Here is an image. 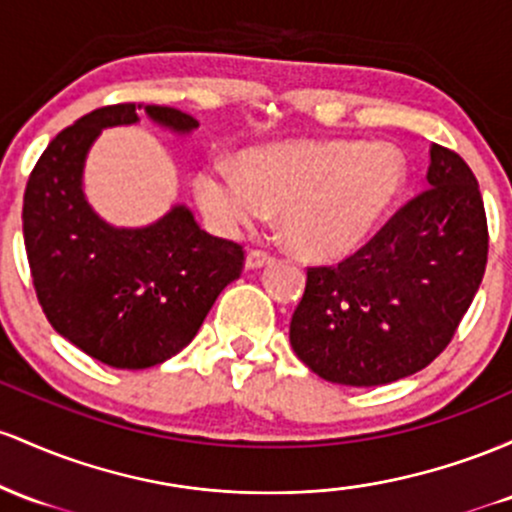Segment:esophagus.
I'll return each instance as SVG.
<instances>
[{
  "label": "esophagus",
  "mask_w": 512,
  "mask_h": 512,
  "mask_svg": "<svg viewBox=\"0 0 512 512\" xmlns=\"http://www.w3.org/2000/svg\"><path fill=\"white\" fill-rule=\"evenodd\" d=\"M271 261H273V256L266 254V251H261V249H251L249 254H246V268H251V271H254V268L268 266Z\"/></svg>",
  "instance_id": "34e87169"
}]
</instances>
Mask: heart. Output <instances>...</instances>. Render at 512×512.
Returning <instances> with one entry per match:
<instances>
[{
    "label": "heart",
    "instance_id": "1",
    "mask_svg": "<svg viewBox=\"0 0 512 512\" xmlns=\"http://www.w3.org/2000/svg\"><path fill=\"white\" fill-rule=\"evenodd\" d=\"M406 183V164L389 145L283 142L244 154L241 171L222 159L195 176L205 217L225 234L266 220L280 208L292 249L312 261H333L363 244Z\"/></svg>",
    "mask_w": 512,
    "mask_h": 512
}]
</instances>
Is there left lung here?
I'll return each mask as SVG.
<instances>
[{
  "instance_id": "8db88e82",
  "label": "left lung",
  "mask_w": 512,
  "mask_h": 512,
  "mask_svg": "<svg viewBox=\"0 0 512 512\" xmlns=\"http://www.w3.org/2000/svg\"><path fill=\"white\" fill-rule=\"evenodd\" d=\"M426 191L336 266L307 268L290 343L321 380L377 387L433 363L486 271L479 183L452 149L430 147Z\"/></svg>"
}]
</instances>
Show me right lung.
Segmentation results:
<instances>
[{"label": "right lung", "mask_w": 512, "mask_h": 512, "mask_svg": "<svg viewBox=\"0 0 512 512\" xmlns=\"http://www.w3.org/2000/svg\"><path fill=\"white\" fill-rule=\"evenodd\" d=\"M174 132L198 120L169 106L116 103L86 113L50 142L28 176L24 244L53 329L101 363L145 370L176 355L244 268V249L212 237L183 205L140 229L103 222L82 191L84 159L103 128L137 111Z\"/></svg>", "instance_id": "right-lung-1"}]
</instances>
